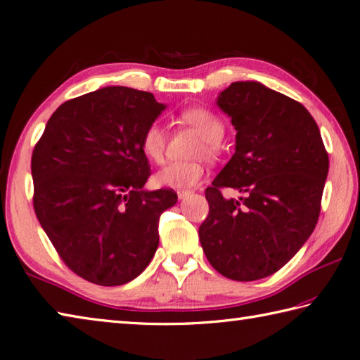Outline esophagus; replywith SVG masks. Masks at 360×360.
<instances>
[{"label":"esophagus","mask_w":360,"mask_h":360,"mask_svg":"<svg viewBox=\"0 0 360 360\" xmlns=\"http://www.w3.org/2000/svg\"><path fill=\"white\" fill-rule=\"evenodd\" d=\"M176 193H178L179 200H184V198H187L188 195H191L192 192H191V191H178V192H176Z\"/></svg>","instance_id":"obj_1"}]
</instances>
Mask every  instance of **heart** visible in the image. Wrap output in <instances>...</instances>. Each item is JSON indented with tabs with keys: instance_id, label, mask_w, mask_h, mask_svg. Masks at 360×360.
I'll list each match as a JSON object with an SVG mask.
<instances>
[{
	"instance_id": "1",
	"label": "heart",
	"mask_w": 360,
	"mask_h": 360,
	"mask_svg": "<svg viewBox=\"0 0 360 360\" xmlns=\"http://www.w3.org/2000/svg\"><path fill=\"white\" fill-rule=\"evenodd\" d=\"M182 121L192 126L202 136V143L200 145V153L205 155L217 154L219 143L225 135V126L217 116L205 108H188L181 115ZM167 146V134L159 122H153L145 129L141 135V151L146 158L160 163L165 155ZM205 169L198 162H173L160 168L154 174V182L159 187L169 188H186L198 184L202 178Z\"/></svg>"
}]
</instances>
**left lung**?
I'll return each instance as SVG.
<instances>
[{
  "mask_svg": "<svg viewBox=\"0 0 360 360\" xmlns=\"http://www.w3.org/2000/svg\"><path fill=\"white\" fill-rule=\"evenodd\" d=\"M217 105L236 129V151L206 188L201 247L221 276H272L305 244L321 211L329 155L302 103L258 82H234ZM224 186L243 193L223 198Z\"/></svg>",
  "mask_w": 360,
  "mask_h": 360,
  "instance_id": "1",
  "label": "left lung"
}]
</instances>
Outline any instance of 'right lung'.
<instances>
[{
    "label": "right lung",
    "mask_w": 360,
    "mask_h": 360,
    "mask_svg": "<svg viewBox=\"0 0 360 360\" xmlns=\"http://www.w3.org/2000/svg\"><path fill=\"white\" fill-rule=\"evenodd\" d=\"M163 110L146 91L97 89L58 107L32 151L39 224L91 283H127L158 250L160 214L178 195L143 188L151 173L141 135Z\"/></svg>",
    "instance_id": "1"
}]
</instances>
